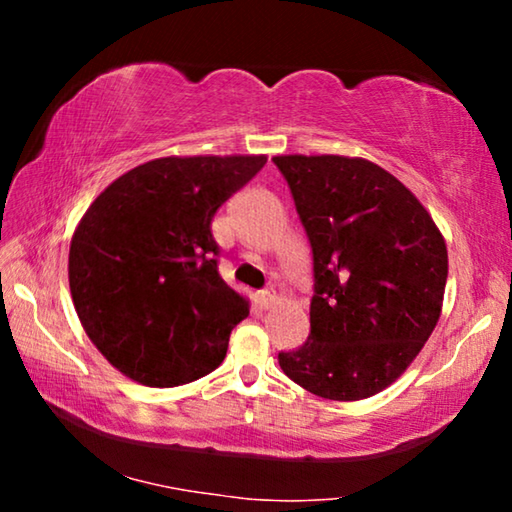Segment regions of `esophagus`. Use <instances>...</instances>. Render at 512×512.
Listing matches in <instances>:
<instances>
[{
	"instance_id": "obj_1",
	"label": "esophagus",
	"mask_w": 512,
	"mask_h": 512,
	"mask_svg": "<svg viewBox=\"0 0 512 512\" xmlns=\"http://www.w3.org/2000/svg\"><path fill=\"white\" fill-rule=\"evenodd\" d=\"M273 300H275V293L271 289H264V291L255 293V302H257L259 309H268L273 305Z\"/></svg>"
}]
</instances>
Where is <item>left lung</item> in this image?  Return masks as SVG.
<instances>
[{
	"label": "left lung",
	"mask_w": 512,
	"mask_h": 512,
	"mask_svg": "<svg viewBox=\"0 0 512 512\" xmlns=\"http://www.w3.org/2000/svg\"><path fill=\"white\" fill-rule=\"evenodd\" d=\"M314 259L309 339L284 375L325 400L370 397L409 368L436 327L447 246L422 203L377 164L277 155Z\"/></svg>",
	"instance_id": "obj_1"
}]
</instances>
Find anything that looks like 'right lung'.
I'll list each match as a JSON object with an SVG mask.
<instances>
[{
	"label": "right lung",
	"mask_w": 512,
	"mask_h": 512,
	"mask_svg": "<svg viewBox=\"0 0 512 512\" xmlns=\"http://www.w3.org/2000/svg\"><path fill=\"white\" fill-rule=\"evenodd\" d=\"M264 155L158 158L97 196L69 246V289L90 341L144 386L210 375L248 302L219 275L212 219Z\"/></svg>",
	"instance_id": "obj_1"
}]
</instances>
